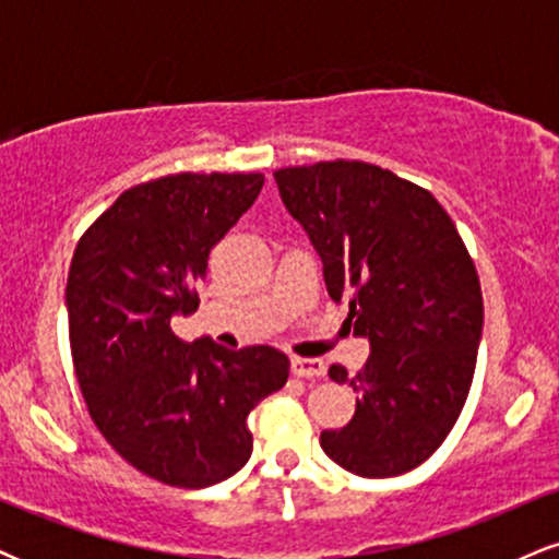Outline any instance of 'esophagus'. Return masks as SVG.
<instances>
[{
  "instance_id": "1",
  "label": "esophagus",
  "mask_w": 559,
  "mask_h": 559,
  "mask_svg": "<svg viewBox=\"0 0 559 559\" xmlns=\"http://www.w3.org/2000/svg\"><path fill=\"white\" fill-rule=\"evenodd\" d=\"M292 373L297 378H320L325 376V362L312 357H292Z\"/></svg>"
}]
</instances>
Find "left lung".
I'll use <instances>...</instances> for the list:
<instances>
[{
    "label": "left lung",
    "instance_id": "obj_1",
    "mask_svg": "<svg viewBox=\"0 0 559 559\" xmlns=\"http://www.w3.org/2000/svg\"><path fill=\"white\" fill-rule=\"evenodd\" d=\"M286 210L323 262L333 301L370 342L355 418L320 433L336 465L362 478L413 471L457 423L476 370L484 297L476 265L431 191L360 159L273 173Z\"/></svg>",
    "mask_w": 559,
    "mask_h": 559
}]
</instances>
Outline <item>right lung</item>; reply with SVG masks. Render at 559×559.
Instances as JSON below:
<instances>
[{
  "label": "right lung",
  "mask_w": 559,
  "mask_h": 559,
  "mask_svg": "<svg viewBox=\"0 0 559 559\" xmlns=\"http://www.w3.org/2000/svg\"><path fill=\"white\" fill-rule=\"evenodd\" d=\"M262 173H176L128 189L81 236L68 273L73 368L88 415L126 463L178 489L247 465V415L284 389L273 346L186 344L210 249L258 199Z\"/></svg>",
  "instance_id": "add662e5"
}]
</instances>
